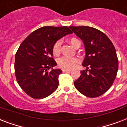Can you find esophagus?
<instances>
[{
	"label": "esophagus",
	"mask_w": 127,
	"mask_h": 127,
	"mask_svg": "<svg viewBox=\"0 0 127 127\" xmlns=\"http://www.w3.org/2000/svg\"><path fill=\"white\" fill-rule=\"evenodd\" d=\"M70 70H68V69H63V72H70Z\"/></svg>",
	"instance_id": "obj_1"
}]
</instances>
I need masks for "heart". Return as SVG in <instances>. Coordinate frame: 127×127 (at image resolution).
I'll return each instance as SVG.
<instances>
[{"label":"heart","mask_w":127,"mask_h":127,"mask_svg":"<svg viewBox=\"0 0 127 127\" xmlns=\"http://www.w3.org/2000/svg\"><path fill=\"white\" fill-rule=\"evenodd\" d=\"M69 43L74 47H76V44L80 42L76 38H72L68 39ZM53 54L54 56H58L61 52V41L59 40L55 43L53 46ZM79 62V59L77 58H70L66 57H63L59 59L58 65L63 69H72Z\"/></svg>","instance_id":"heart-1"}]
</instances>
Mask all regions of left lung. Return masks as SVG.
Instances as JSON below:
<instances>
[{
  "label": "left lung",
  "mask_w": 127,
  "mask_h": 127,
  "mask_svg": "<svg viewBox=\"0 0 127 127\" xmlns=\"http://www.w3.org/2000/svg\"><path fill=\"white\" fill-rule=\"evenodd\" d=\"M83 41L85 57L82 65L87 68L74 81L76 89L87 97L102 95L112 87L118 70L115 47L106 35L87 26L70 27Z\"/></svg>",
  "instance_id": "8db88e82"
}]
</instances>
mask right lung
Masks as SVG:
<instances>
[{
	"label": "right lung",
	"mask_w": 127,
	"mask_h": 127,
	"mask_svg": "<svg viewBox=\"0 0 127 127\" xmlns=\"http://www.w3.org/2000/svg\"><path fill=\"white\" fill-rule=\"evenodd\" d=\"M72 32L68 27H43L25 39L15 57V74L20 87L35 99L47 97L59 86L60 69L57 65L53 46L58 40Z\"/></svg>",
	"instance_id": "obj_1"
}]
</instances>
